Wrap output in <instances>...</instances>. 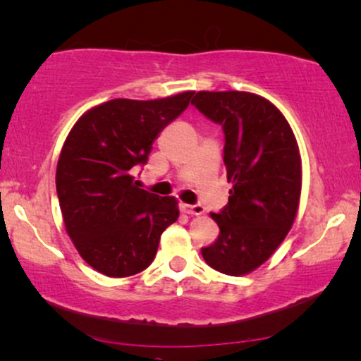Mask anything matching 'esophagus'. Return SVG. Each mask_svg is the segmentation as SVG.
Wrapping results in <instances>:
<instances>
[{
  "label": "esophagus",
  "mask_w": 361,
  "mask_h": 361,
  "mask_svg": "<svg viewBox=\"0 0 361 361\" xmlns=\"http://www.w3.org/2000/svg\"><path fill=\"white\" fill-rule=\"evenodd\" d=\"M181 210H183L185 214H188V215H203V214H205V207H203V205H186V203H183V205H181Z\"/></svg>",
  "instance_id": "obj_1"
}]
</instances>
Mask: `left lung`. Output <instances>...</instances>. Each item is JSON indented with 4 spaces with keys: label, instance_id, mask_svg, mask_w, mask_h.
<instances>
[{
    "label": "left lung",
    "instance_id": "left-lung-1",
    "mask_svg": "<svg viewBox=\"0 0 361 361\" xmlns=\"http://www.w3.org/2000/svg\"><path fill=\"white\" fill-rule=\"evenodd\" d=\"M192 104L225 133L224 163L232 183L227 207L210 214L219 238L203 247L205 262L227 276L262 266L296 220L302 166L296 136L266 97L242 90H200Z\"/></svg>",
    "mask_w": 361,
    "mask_h": 361
}]
</instances>
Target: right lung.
Wrapping results in <instances>:
<instances>
[{"label":"right lung","instance_id":"add662e5","mask_svg":"<svg viewBox=\"0 0 361 361\" xmlns=\"http://www.w3.org/2000/svg\"><path fill=\"white\" fill-rule=\"evenodd\" d=\"M193 94L112 99L84 112L65 139L55 176L65 230L80 257L101 274L145 271L161 233L178 220V200L137 188L133 168L147 161L154 139Z\"/></svg>","mask_w":361,"mask_h":361}]
</instances>
